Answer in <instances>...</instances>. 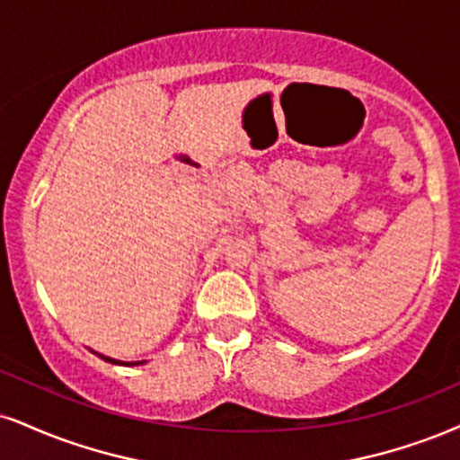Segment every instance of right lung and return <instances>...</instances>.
<instances>
[{
  "label": "right lung",
  "mask_w": 460,
  "mask_h": 460,
  "mask_svg": "<svg viewBox=\"0 0 460 460\" xmlns=\"http://www.w3.org/2000/svg\"><path fill=\"white\" fill-rule=\"evenodd\" d=\"M93 353H96V351H93ZM96 356H101L102 359H107V362H111V364H119V367H139V364H146V359H141V362H121V359L102 356V353H96Z\"/></svg>",
  "instance_id": "add662e5"
}]
</instances>
